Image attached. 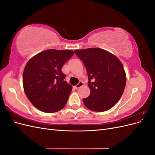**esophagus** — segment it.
<instances>
[{
    "instance_id": "obj_1",
    "label": "esophagus",
    "mask_w": 155,
    "mask_h": 155,
    "mask_svg": "<svg viewBox=\"0 0 155 155\" xmlns=\"http://www.w3.org/2000/svg\"><path fill=\"white\" fill-rule=\"evenodd\" d=\"M83 85V83L82 82V81H80V82H79V83L77 85H76L74 87H75V88H79V87H82Z\"/></svg>"
}]
</instances>
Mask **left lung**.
<instances>
[{"mask_svg":"<svg viewBox=\"0 0 155 155\" xmlns=\"http://www.w3.org/2000/svg\"><path fill=\"white\" fill-rule=\"evenodd\" d=\"M75 53L86 67L91 94L83 102L95 112H104L113 107L123 94L126 74L120 59L104 49L90 48L76 50Z\"/></svg>","mask_w":155,"mask_h":155,"instance_id":"obj_1","label":"left lung"}]
</instances>
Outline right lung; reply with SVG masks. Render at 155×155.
Listing matches in <instances>:
<instances>
[{"label": "right lung", "instance_id": "add662e5", "mask_svg": "<svg viewBox=\"0 0 155 155\" xmlns=\"http://www.w3.org/2000/svg\"><path fill=\"white\" fill-rule=\"evenodd\" d=\"M70 50H46L27 62L22 76L28 99L37 109L47 113L61 110L66 105L72 87L64 80L61 68L72 58Z\"/></svg>", "mask_w": 155, "mask_h": 155}]
</instances>
